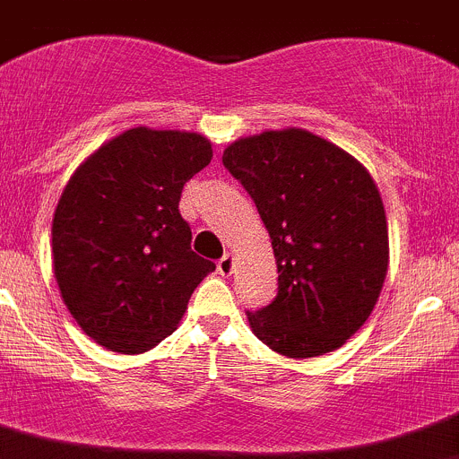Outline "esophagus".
Returning a JSON list of instances; mask_svg holds the SVG:
<instances>
[{
	"instance_id": "34e87169",
	"label": "esophagus",
	"mask_w": 459,
	"mask_h": 459,
	"mask_svg": "<svg viewBox=\"0 0 459 459\" xmlns=\"http://www.w3.org/2000/svg\"><path fill=\"white\" fill-rule=\"evenodd\" d=\"M233 269H235L233 255H230V253H226V255L221 257L220 262H217V271H220L221 275H230V273H233Z\"/></svg>"
}]
</instances>
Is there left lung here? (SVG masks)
I'll list each match as a JSON object with an SVG mask.
<instances>
[{"label": "left lung", "mask_w": 459, "mask_h": 459, "mask_svg": "<svg viewBox=\"0 0 459 459\" xmlns=\"http://www.w3.org/2000/svg\"><path fill=\"white\" fill-rule=\"evenodd\" d=\"M269 230L278 296L247 311L273 352H333L368 320L388 273V221L370 172L307 130H269L224 150Z\"/></svg>", "instance_id": "left-lung-1"}]
</instances>
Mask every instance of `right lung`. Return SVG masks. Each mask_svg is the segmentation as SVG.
I'll return each instance as SVG.
<instances>
[{"label":"right lung","mask_w":459,"mask_h":459,"mask_svg":"<svg viewBox=\"0 0 459 459\" xmlns=\"http://www.w3.org/2000/svg\"><path fill=\"white\" fill-rule=\"evenodd\" d=\"M197 132L132 127L69 179L53 215V271L66 309L89 338L141 354L177 329L215 264L190 248L184 184L211 163Z\"/></svg>","instance_id":"right-lung-1"}]
</instances>
